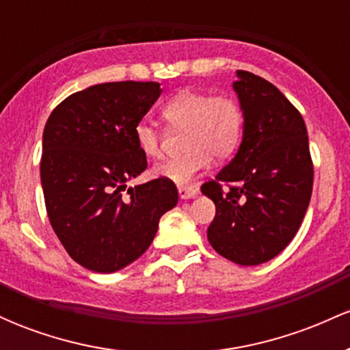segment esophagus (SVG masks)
Returning <instances> with one entry per match:
<instances>
[{
	"label": "esophagus",
	"instance_id": "34e87169",
	"mask_svg": "<svg viewBox=\"0 0 350 350\" xmlns=\"http://www.w3.org/2000/svg\"><path fill=\"white\" fill-rule=\"evenodd\" d=\"M179 198L187 200V199H194L198 196V189L196 187H179Z\"/></svg>",
	"mask_w": 350,
	"mask_h": 350
}]
</instances>
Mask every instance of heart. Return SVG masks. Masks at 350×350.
<instances>
[{"label": "heart", "mask_w": 350, "mask_h": 350, "mask_svg": "<svg viewBox=\"0 0 350 350\" xmlns=\"http://www.w3.org/2000/svg\"><path fill=\"white\" fill-rule=\"evenodd\" d=\"M163 116L170 126L186 130L183 142L186 152L156 164L152 167L154 178L187 184L206 170L212 158L226 161L242 143L243 110L228 95L183 90L167 100ZM135 139L146 158L161 156V133L152 123L143 120L136 124Z\"/></svg>", "instance_id": "heart-1"}]
</instances>
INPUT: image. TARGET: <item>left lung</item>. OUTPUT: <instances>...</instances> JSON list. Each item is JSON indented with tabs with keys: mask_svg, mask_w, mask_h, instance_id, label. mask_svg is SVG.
Wrapping results in <instances>:
<instances>
[{
	"mask_svg": "<svg viewBox=\"0 0 350 350\" xmlns=\"http://www.w3.org/2000/svg\"><path fill=\"white\" fill-rule=\"evenodd\" d=\"M237 77L242 143L200 191L215 204L208 243L224 258L253 267L275 258L296 235L311 200L314 171L306 124L290 100L252 72L237 70Z\"/></svg>",
	"mask_w": 350,
	"mask_h": 350,
	"instance_id": "left-lung-1",
	"label": "left lung"
}]
</instances>
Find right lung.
<instances>
[{"label": "right lung", "mask_w": 350, "mask_h": 350, "mask_svg": "<svg viewBox=\"0 0 350 350\" xmlns=\"http://www.w3.org/2000/svg\"><path fill=\"white\" fill-rule=\"evenodd\" d=\"M158 82H108L54 108L42 135L41 184L47 215L83 268L113 273L148 250L163 214L178 204L171 180L126 183L146 170L135 126L161 95Z\"/></svg>", "instance_id": "add662e5"}]
</instances>
